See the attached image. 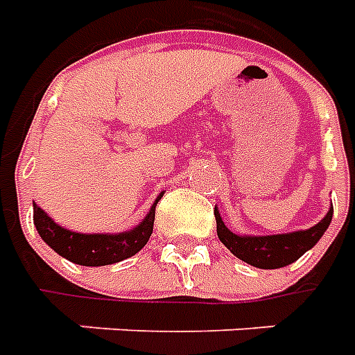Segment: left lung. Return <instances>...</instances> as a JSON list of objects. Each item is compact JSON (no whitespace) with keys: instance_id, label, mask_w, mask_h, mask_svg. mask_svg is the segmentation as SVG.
Returning a JSON list of instances; mask_svg holds the SVG:
<instances>
[{"instance_id":"obj_1","label":"left lung","mask_w":355,"mask_h":355,"mask_svg":"<svg viewBox=\"0 0 355 355\" xmlns=\"http://www.w3.org/2000/svg\"><path fill=\"white\" fill-rule=\"evenodd\" d=\"M215 218L218 239L230 249L232 254H236L239 261L247 262L254 268L274 270V268H283L291 262L298 261L308 249H312L320 241L323 232L327 230L331 224L333 209H329L325 218L312 226L310 230L279 234V236H238L224 226L216 209Z\"/></svg>"}]
</instances>
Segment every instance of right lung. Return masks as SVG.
<instances>
[{
    "instance_id": "right-lung-1",
    "label": "right lung",
    "mask_w": 355,
    "mask_h": 355,
    "mask_svg": "<svg viewBox=\"0 0 355 355\" xmlns=\"http://www.w3.org/2000/svg\"><path fill=\"white\" fill-rule=\"evenodd\" d=\"M159 198L155 200V203ZM155 203L142 223L123 234H76L60 228L34 203V224L42 239L60 257L81 266H106L129 259L146 245L154 230Z\"/></svg>"
}]
</instances>
